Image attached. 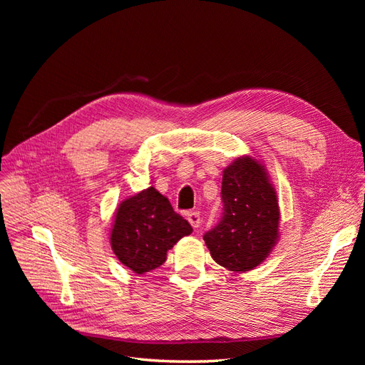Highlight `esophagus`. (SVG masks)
Here are the masks:
<instances>
[{
    "label": "esophagus",
    "instance_id": "1",
    "mask_svg": "<svg viewBox=\"0 0 365 365\" xmlns=\"http://www.w3.org/2000/svg\"><path fill=\"white\" fill-rule=\"evenodd\" d=\"M187 220H189L190 225L193 228H197V227L201 225V216H200V213H197V212H189V213H187Z\"/></svg>",
    "mask_w": 365,
    "mask_h": 365
}]
</instances>
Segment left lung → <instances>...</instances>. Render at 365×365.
Here are the masks:
<instances>
[{
  "instance_id": "left-lung-1",
  "label": "left lung",
  "mask_w": 365,
  "mask_h": 365,
  "mask_svg": "<svg viewBox=\"0 0 365 365\" xmlns=\"http://www.w3.org/2000/svg\"><path fill=\"white\" fill-rule=\"evenodd\" d=\"M224 213L204 235L216 263L230 271H251L268 257L279 237L277 195L263 165L240 157L222 175Z\"/></svg>"
}]
</instances>
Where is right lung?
<instances>
[{
  "instance_id": "add662e5",
  "label": "right lung",
  "mask_w": 365,
  "mask_h": 365,
  "mask_svg": "<svg viewBox=\"0 0 365 365\" xmlns=\"http://www.w3.org/2000/svg\"><path fill=\"white\" fill-rule=\"evenodd\" d=\"M192 231V225L175 212L168 197L149 187L117 208L111 247L125 267L145 274L161 267L168 251Z\"/></svg>"
}]
</instances>
